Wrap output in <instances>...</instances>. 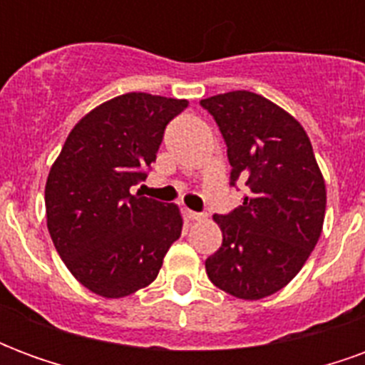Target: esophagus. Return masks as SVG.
<instances>
[{
  "label": "esophagus",
  "instance_id": "1",
  "mask_svg": "<svg viewBox=\"0 0 365 365\" xmlns=\"http://www.w3.org/2000/svg\"><path fill=\"white\" fill-rule=\"evenodd\" d=\"M185 217H187L190 221H203L207 215L205 213H197V211H191V209H185Z\"/></svg>",
  "mask_w": 365,
  "mask_h": 365
}]
</instances>
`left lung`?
I'll return each instance as SVG.
<instances>
[{"instance_id":"obj_1","label":"left lung","mask_w":365,"mask_h":365,"mask_svg":"<svg viewBox=\"0 0 365 365\" xmlns=\"http://www.w3.org/2000/svg\"><path fill=\"white\" fill-rule=\"evenodd\" d=\"M221 130L230 185H248L242 205L215 215L221 248L209 256V279L238 299H262L299 274L321 237L327 190L309 136L282 107L252 91L199 101Z\"/></svg>"}]
</instances>
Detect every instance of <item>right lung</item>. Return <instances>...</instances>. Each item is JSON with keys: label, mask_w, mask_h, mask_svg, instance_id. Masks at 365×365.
<instances>
[{"label": "right lung", "mask_w": 365, "mask_h": 365, "mask_svg": "<svg viewBox=\"0 0 365 365\" xmlns=\"http://www.w3.org/2000/svg\"><path fill=\"white\" fill-rule=\"evenodd\" d=\"M185 99L125 93L88 113L46 180V225L83 287L117 299L150 285L182 235L175 205L130 193L146 180L164 130Z\"/></svg>", "instance_id": "1"}]
</instances>
